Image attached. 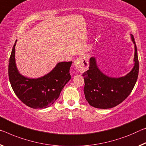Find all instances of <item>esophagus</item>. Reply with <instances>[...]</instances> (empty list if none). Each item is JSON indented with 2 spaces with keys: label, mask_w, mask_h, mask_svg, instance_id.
Wrapping results in <instances>:
<instances>
[{
  "label": "esophagus",
  "mask_w": 146,
  "mask_h": 146,
  "mask_svg": "<svg viewBox=\"0 0 146 146\" xmlns=\"http://www.w3.org/2000/svg\"><path fill=\"white\" fill-rule=\"evenodd\" d=\"M74 65L81 73H84L89 68V62L86 57L77 58L74 61Z\"/></svg>",
  "instance_id": "1"
}]
</instances>
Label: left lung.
Instances as JSON below:
<instances>
[{
  "mask_svg": "<svg viewBox=\"0 0 146 146\" xmlns=\"http://www.w3.org/2000/svg\"><path fill=\"white\" fill-rule=\"evenodd\" d=\"M131 38L134 46V66L125 76L119 78L107 76L98 68L95 57L89 59V70L83 74V76L85 96L91 106L100 109L115 107L125 100L133 91L138 79L139 62L133 35H131Z\"/></svg>",
  "mask_w": 146,
  "mask_h": 146,
  "instance_id": "obj_1",
  "label": "left lung"
}]
</instances>
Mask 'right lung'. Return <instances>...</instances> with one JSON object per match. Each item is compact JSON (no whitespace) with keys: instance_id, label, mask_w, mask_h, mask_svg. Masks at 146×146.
<instances>
[{"instance_id":"1","label":"right lung","mask_w":146,"mask_h":146,"mask_svg":"<svg viewBox=\"0 0 146 146\" xmlns=\"http://www.w3.org/2000/svg\"><path fill=\"white\" fill-rule=\"evenodd\" d=\"M15 41L9 60L8 76L16 96L27 106L34 109L46 108L55 102L60 92L71 79L72 62H60L42 77L30 78L20 74L15 63Z\"/></svg>"}]
</instances>
